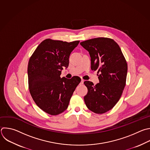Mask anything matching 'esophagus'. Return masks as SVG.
<instances>
[{
  "mask_svg": "<svg viewBox=\"0 0 150 150\" xmlns=\"http://www.w3.org/2000/svg\"><path fill=\"white\" fill-rule=\"evenodd\" d=\"M83 82H84V81H83V79H81V82H80V84H81V85H82V84H83Z\"/></svg>",
  "mask_w": 150,
  "mask_h": 150,
  "instance_id": "esophagus-1",
  "label": "esophagus"
}]
</instances>
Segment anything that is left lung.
Wrapping results in <instances>:
<instances>
[{
  "mask_svg": "<svg viewBox=\"0 0 150 150\" xmlns=\"http://www.w3.org/2000/svg\"><path fill=\"white\" fill-rule=\"evenodd\" d=\"M89 52L91 69L98 71L99 82L86 81L88 93L84 96L87 108L96 114H104L118 103L126 83L128 66L119 45L113 39L97 38L80 43Z\"/></svg>",
  "mask_w": 150,
  "mask_h": 150,
  "instance_id": "obj_1",
  "label": "left lung"
}]
</instances>
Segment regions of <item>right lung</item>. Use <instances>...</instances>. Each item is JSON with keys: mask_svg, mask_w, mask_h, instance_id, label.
<instances>
[{"mask_svg": "<svg viewBox=\"0 0 150 150\" xmlns=\"http://www.w3.org/2000/svg\"><path fill=\"white\" fill-rule=\"evenodd\" d=\"M79 41L72 42L46 39L36 47L28 66V84L36 104L44 112L57 115L65 111L81 79L61 78L63 68L69 65V58Z\"/></svg>", "mask_w": 150, "mask_h": 150, "instance_id": "1", "label": "right lung"}]
</instances>
